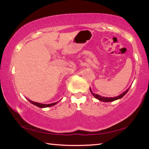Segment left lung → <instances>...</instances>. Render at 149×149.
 <instances>
[{
  "instance_id": "obj_1",
  "label": "left lung",
  "mask_w": 149,
  "mask_h": 149,
  "mask_svg": "<svg viewBox=\"0 0 149 149\" xmlns=\"http://www.w3.org/2000/svg\"><path fill=\"white\" fill-rule=\"evenodd\" d=\"M130 87L128 88V89L125 91L123 92L122 94H120V95L117 96V97H102V96H100L97 94H95V93H93L91 91V89L90 88V92L91 93V94L94 96L95 98L96 99L100 100V101H102V102H112V101H114L116 100H118V99H120L121 98H122L123 96H124L126 93L128 92V91H129Z\"/></svg>"
}]
</instances>
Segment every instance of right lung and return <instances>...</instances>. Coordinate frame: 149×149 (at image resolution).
Wrapping results in <instances>:
<instances>
[{"label": "right lung", "mask_w": 149, "mask_h": 149, "mask_svg": "<svg viewBox=\"0 0 149 149\" xmlns=\"http://www.w3.org/2000/svg\"><path fill=\"white\" fill-rule=\"evenodd\" d=\"M27 100H29V101L31 103V104H34L35 106H37V107H38L39 108H46V107H52V106H54L55 104H56L58 102H54V103H51V104H42V103H39V102H33L31 100H29L27 99Z\"/></svg>", "instance_id": "obj_1"}]
</instances>
